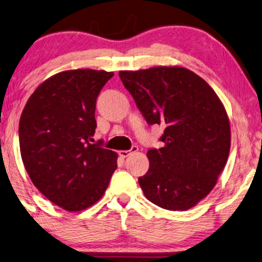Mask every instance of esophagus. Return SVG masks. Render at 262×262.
<instances>
[{
    "label": "esophagus",
    "instance_id": "1",
    "mask_svg": "<svg viewBox=\"0 0 262 262\" xmlns=\"http://www.w3.org/2000/svg\"><path fill=\"white\" fill-rule=\"evenodd\" d=\"M138 149H139L138 146H133V147H132L130 149H127V151H120V152H118V155H120L121 158H127L129 155H132V153L137 152Z\"/></svg>",
    "mask_w": 262,
    "mask_h": 262
}]
</instances>
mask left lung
Segmentation results:
<instances>
[{"label":"left lung","mask_w":262,"mask_h":262,"mask_svg":"<svg viewBox=\"0 0 262 262\" xmlns=\"http://www.w3.org/2000/svg\"><path fill=\"white\" fill-rule=\"evenodd\" d=\"M120 78L148 124L165 127L139 177L145 196L169 211L189 210L217 183L230 152L225 107L204 79L183 67L122 71Z\"/></svg>","instance_id":"left-lung-1"}]
</instances>
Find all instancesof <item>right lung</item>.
Here are the masks:
<instances>
[{
    "mask_svg": "<svg viewBox=\"0 0 262 262\" xmlns=\"http://www.w3.org/2000/svg\"><path fill=\"white\" fill-rule=\"evenodd\" d=\"M113 72L74 69L37 87L19 122L21 158L45 198L69 212L96 204L117 167V155L92 144L96 102Z\"/></svg>",
    "mask_w": 262,
    "mask_h": 262,
    "instance_id": "right-lung-1",
    "label": "right lung"
}]
</instances>
